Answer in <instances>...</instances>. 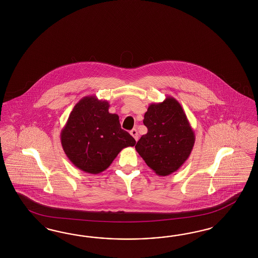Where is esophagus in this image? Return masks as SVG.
Segmentation results:
<instances>
[{
	"instance_id": "esophagus-1",
	"label": "esophagus",
	"mask_w": 258,
	"mask_h": 258,
	"mask_svg": "<svg viewBox=\"0 0 258 258\" xmlns=\"http://www.w3.org/2000/svg\"><path fill=\"white\" fill-rule=\"evenodd\" d=\"M131 134H132V136H133L135 140L138 141V139H139V134H138V132H137L136 128H133V131H131Z\"/></svg>"
}]
</instances>
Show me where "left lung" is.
Listing matches in <instances>:
<instances>
[{"mask_svg": "<svg viewBox=\"0 0 258 258\" xmlns=\"http://www.w3.org/2000/svg\"><path fill=\"white\" fill-rule=\"evenodd\" d=\"M143 122L148 133L137 142L136 151L159 176L177 171L195 144V133L180 103L172 96L151 103Z\"/></svg>", "mask_w": 258, "mask_h": 258, "instance_id": "left-lung-1", "label": "left lung"}]
</instances>
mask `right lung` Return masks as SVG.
Instances as JSON below:
<instances>
[{
	"mask_svg": "<svg viewBox=\"0 0 258 258\" xmlns=\"http://www.w3.org/2000/svg\"><path fill=\"white\" fill-rule=\"evenodd\" d=\"M109 102L95 95L83 97L71 111L60 133L65 154L82 171L101 173L122 149L136 144L121 128L117 114L109 113Z\"/></svg>",
	"mask_w": 258,
	"mask_h": 258,
	"instance_id": "right-lung-1",
	"label": "right lung"
}]
</instances>
